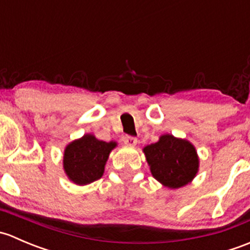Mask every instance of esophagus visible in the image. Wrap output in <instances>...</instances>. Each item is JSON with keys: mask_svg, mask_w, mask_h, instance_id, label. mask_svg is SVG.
<instances>
[{"mask_svg": "<svg viewBox=\"0 0 250 250\" xmlns=\"http://www.w3.org/2000/svg\"><path fill=\"white\" fill-rule=\"evenodd\" d=\"M123 143H125V145L134 146L135 144L138 143V140H137V138L132 137V135H125V137H123Z\"/></svg>", "mask_w": 250, "mask_h": 250, "instance_id": "esophagus-1", "label": "esophagus"}]
</instances>
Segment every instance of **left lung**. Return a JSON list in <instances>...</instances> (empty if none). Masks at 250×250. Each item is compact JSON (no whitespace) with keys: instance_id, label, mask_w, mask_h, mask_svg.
I'll use <instances>...</instances> for the list:
<instances>
[{"instance_id":"left-lung-1","label":"left lung","mask_w":250,"mask_h":250,"mask_svg":"<svg viewBox=\"0 0 250 250\" xmlns=\"http://www.w3.org/2000/svg\"><path fill=\"white\" fill-rule=\"evenodd\" d=\"M153 178L170 188L186 185L198 170V157L188 141L166 134L144 148Z\"/></svg>"}]
</instances>
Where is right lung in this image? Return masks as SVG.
I'll list each match as a JSON object with an SVG mask.
<instances>
[{
	"label": "right lung",
	"instance_id": "obj_1",
	"mask_svg": "<svg viewBox=\"0 0 250 250\" xmlns=\"http://www.w3.org/2000/svg\"><path fill=\"white\" fill-rule=\"evenodd\" d=\"M116 143L98 140L94 135H83L72 141L64 152V169L67 176L78 185L93 183L102 178L110 151Z\"/></svg>",
	"mask_w": 250,
	"mask_h": 250
}]
</instances>
